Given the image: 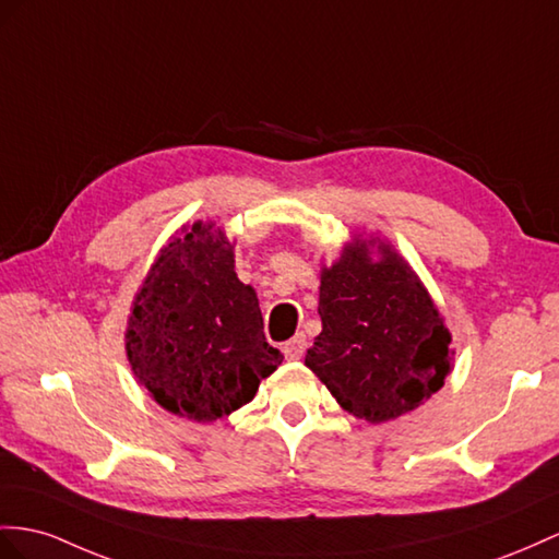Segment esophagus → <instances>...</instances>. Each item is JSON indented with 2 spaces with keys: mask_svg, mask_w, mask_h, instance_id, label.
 Instances as JSON below:
<instances>
[{
  "mask_svg": "<svg viewBox=\"0 0 559 559\" xmlns=\"http://www.w3.org/2000/svg\"><path fill=\"white\" fill-rule=\"evenodd\" d=\"M305 349H307V337H305L302 333L295 335L293 340H288V342H285V345H283V354H285V359H288V361L302 359Z\"/></svg>",
  "mask_w": 559,
  "mask_h": 559,
  "instance_id": "obj_1",
  "label": "esophagus"
}]
</instances>
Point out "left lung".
<instances>
[{
	"label": "left lung",
	"instance_id": "left-lung-1",
	"mask_svg": "<svg viewBox=\"0 0 559 559\" xmlns=\"http://www.w3.org/2000/svg\"><path fill=\"white\" fill-rule=\"evenodd\" d=\"M321 333L305 366L366 423L396 420L443 388L451 333L432 295L388 238L354 234L321 264Z\"/></svg>",
	"mask_w": 559,
	"mask_h": 559
}]
</instances>
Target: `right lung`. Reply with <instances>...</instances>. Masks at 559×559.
Segmentation results:
<instances>
[{
	"label": "right lung",
	"mask_w": 559,
	"mask_h": 559,
	"mask_svg": "<svg viewBox=\"0 0 559 559\" xmlns=\"http://www.w3.org/2000/svg\"><path fill=\"white\" fill-rule=\"evenodd\" d=\"M236 238L183 224L157 252L127 317L124 352L165 411L214 423L250 404L283 354L264 337L260 299L236 276Z\"/></svg>",
	"instance_id": "add662e5"
}]
</instances>
